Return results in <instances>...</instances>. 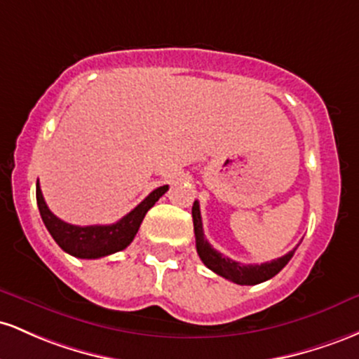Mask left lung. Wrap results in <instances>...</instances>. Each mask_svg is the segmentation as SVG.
I'll return each mask as SVG.
<instances>
[{
	"label": "left lung",
	"mask_w": 359,
	"mask_h": 359,
	"mask_svg": "<svg viewBox=\"0 0 359 359\" xmlns=\"http://www.w3.org/2000/svg\"><path fill=\"white\" fill-rule=\"evenodd\" d=\"M193 215V229H195V239H196V252H198L200 259L203 261V264L208 269H212L217 275L224 276L225 280L233 281L237 285H257L263 283V281L269 280L278 273L281 271L288 264V261L292 259L293 251H290L288 255L278 257V259L269 261V263L263 264H241L237 261L231 259V257L220 255L219 251L212 248L210 243L205 239L203 233V224H201V215H200V205L195 200L191 208Z\"/></svg>",
	"instance_id": "obj_1"
}]
</instances>
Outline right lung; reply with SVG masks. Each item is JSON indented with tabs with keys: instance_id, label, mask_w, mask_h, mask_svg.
Masks as SVG:
<instances>
[{
	"instance_id": "1",
	"label": "right lung",
	"mask_w": 359,
	"mask_h": 359,
	"mask_svg": "<svg viewBox=\"0 0 359 359\" xmlns=\"http://www.w3.org/2000/svg\"><path fill=\"white\" fill-rule=\"evenodd\" d=\"M168 184L156 188L137 205L134 210L128 212L123 219L111 225H86V227H81V225H72L60 220L47 207L42 191H40L39 181L37 205L47 231L50 232L52 239L59 244L62 251L74 257H81V259H98V257L122 251L134 241L149 208L154 207L156 201L168 191Z\"/></svg>"
}]
</instances>
